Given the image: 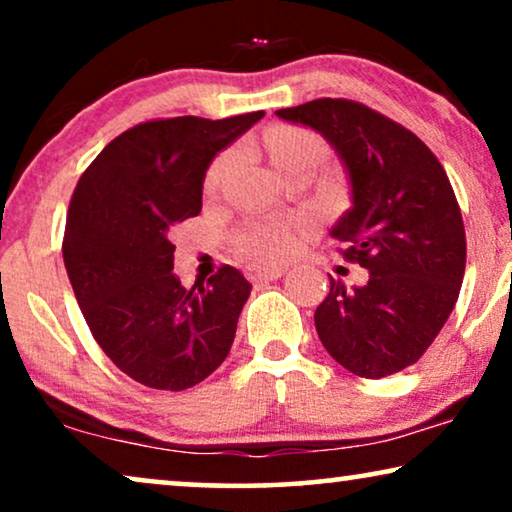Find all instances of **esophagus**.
Here are the masks:
<instances>
[{"mask_svg":"<svg viewBox=\"0 0 512 512\" xmlns=\"http://www.w3.org/2000/svg\"><path fill=\"white\" fill-rule=\"evenodd\" d=\"M284 268H275V265H251V268H247V277L251 279V282H272V279H279L284 275Z\"/></svg>","mask_w":512,"mask_h":512,"instance_id":"1","label":"esophagus"}]
</instances>
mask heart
I'll list each match as a JSON object with an SVG mask.
<instances>
[{"instance_id": "obj_1", "label": "heart", "mask_w": 512, "mask_h": 512, "mask_svg": "<svg viewBox=\"0 0 512 512\" xmlns=\"http://www.w3.org/2000/svg\"><path fill=\"white\" fill-rule=\"evenodd\" d=\"M268 151L270 160L277 170L284 167L303 163V160H319L321 146L317 137L310 135L307 130L289 128V125H279L268 135ZM219 167L216 165L209 174V184H214L219 177ZM237 249L242 256L251 258L258 263H277L293 254L296 249V235L284 223H256L240 233L237 237Z\"/></svg>"}]
</instances>
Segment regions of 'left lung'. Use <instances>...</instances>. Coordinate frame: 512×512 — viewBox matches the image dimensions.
<instances>
[{"label": "left lung", "instance_id": "left-lung-1", "mask_svg": "<svg viewBox=\"0 0 512 512\" xmlns=\"http://www.w3.org/2000/svg\"><path fill=\"white\" fill-rule=\"evenodd\" d=\"M338 153L352 207L331 237L368 282L331 291L314 312L321 345L349 373L377 380L422 356L459 298L466 233L450 179L417 135L352 100L321 97L275 111Z\"/></svg>", "mask_w": 512, "mask_h": 512}]
</instances>
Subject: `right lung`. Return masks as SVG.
<instances>
[{"instance_id":"1","label":"right lung","mask_w":512,"mask_h":512,"mask_svg":"<svg viewBox=\"0 0 512 512\" xmlns=\"http://www.w3.org/2000/svg\"><path fill=\"white\" fill-rule=\"evenodd\" d=\"M263 116L139 123L74 188L62 242L69 282L97 345L144 387H195L230 352L251 284L223 265L207 284L181 286L170 230L200 214L214 156Z\"/></svg>"}]
</instances>
